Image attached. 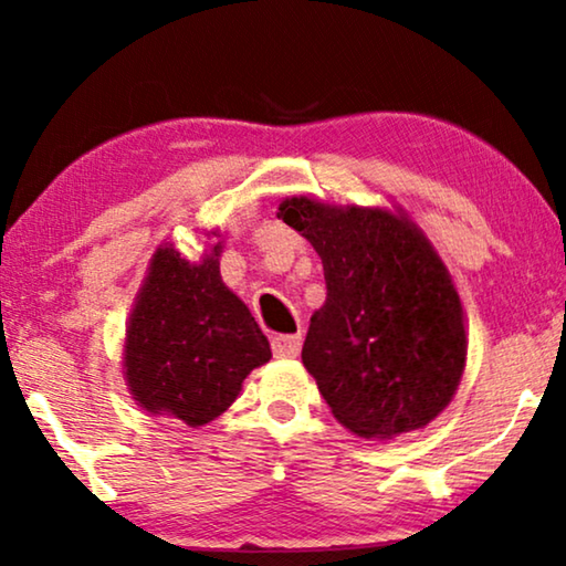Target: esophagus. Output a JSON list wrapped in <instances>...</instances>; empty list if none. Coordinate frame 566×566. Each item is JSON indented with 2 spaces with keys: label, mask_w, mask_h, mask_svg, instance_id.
Masks as SVG:
<instances>
[{
  "label": "esophagus",
  "mask_w": 566,
  "mask_h": 566,
  "mask_svg": "<svg viewBox=\"0 0 566 566\" xmlns=\"http://www.w3.org/2000/svg\"><path fill=\"white\" fill-rule=\"evenodd\" d=\"M273 353L275 358H296L301 353V335H275Z\"/></svg>",
  "instance_id": "1"
}]
</instances>
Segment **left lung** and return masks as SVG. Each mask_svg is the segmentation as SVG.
I'll list each match as a JSON object with an SVG mask.
<instances>
[{
  "label": "left lung",
  "instance_id": "1",
  "mask_svg": "<svg viewBox=\"0 0 566 566\" xmlns=\"http://www.w3.org/2000/svg\"><path fill=\"white\" fill-rule=\"evenodd\" d=\"M277 219L322 258L327 301L301 360L360 438H397L443 412L467 366L461 298L405 213L285 198Z\"/></svg>",
  "mask_w": 566,
  "mask_h": 566
}]
</instances>
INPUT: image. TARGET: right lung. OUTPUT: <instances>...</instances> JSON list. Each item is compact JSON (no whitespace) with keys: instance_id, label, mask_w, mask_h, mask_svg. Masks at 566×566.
Returning <instances> with one entry per match:
<instances>
[{"instance_id":"1","label":"right lung","mask_w":566,"mask_h":566,"mask_svg":"<svg viewBox=\"0 0 566 566\" xmlns=\"http://www.w3.org/2000/svg\"><path fill=\"white\" fill-rule=\"evenodd\" d=\"M219 254L221 242L190 262L161 244L126 329L130 397L146 412L190 428L227 412L250 370L273 355L250 308L223 285Z\"/></svg>"}]
</instances>
